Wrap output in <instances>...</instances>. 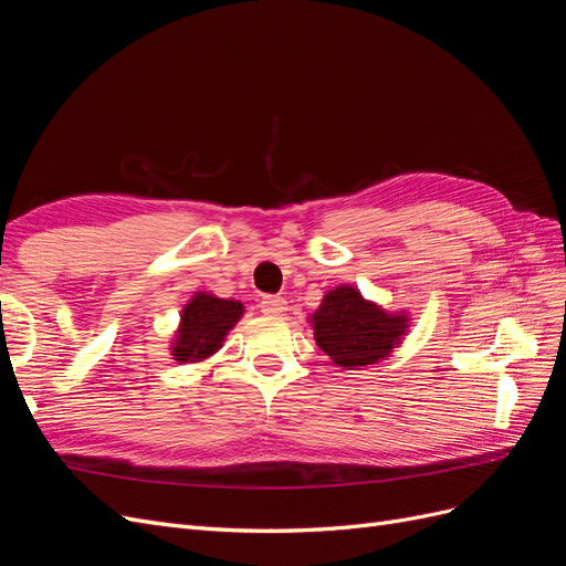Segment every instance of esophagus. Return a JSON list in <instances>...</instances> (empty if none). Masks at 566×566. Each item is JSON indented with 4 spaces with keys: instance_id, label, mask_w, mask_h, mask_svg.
<instances>
[{
    "instance_id": "obj_1",
    "label": "esophagus",
    "mask_w": 566,
    "mask_h": 566,
    "mask_svg": "<svg viewBox=\"0 0 566 566\" xmlns=\"http://www.w3.org/2000/svg\"><path fill=\"white\" fill-rule=\"evenodd\" d=\"M260 310L266 316H283L287 312V302L283 297H276V295H266L260 302Z\"/></svg>"
}]
</instances>
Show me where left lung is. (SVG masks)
Wrapping results in <instances>:
<instances>
[{
  "instance_id": "obj_1",
  "label": "left lung",
  "mask_w": 566,
  "mask_h": 566,
  "mask_svg": "<svg viewBox=\"0 0 566 566\" xmlns=\"http://www.w3.org/2000/svg\"><path fill=\"white\" fill-rule=\"evenodd\" d=\"M316 345L337 368L373 366L401 347L410 328L408 312H385L354 285H337L323 295L310 316Z\"/></svg>"
}]
</instances>
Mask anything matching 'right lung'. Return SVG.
I'll list each match as a JSON object with an SVG mask.
<instances>
[{
	"label": "right lung",
	"instance_id": "1",
	"mask_svg": "<svg viewBox=\"0 0 566 566\" xmlns=\"http://www.w3.org/2000/svg\"><path fill=\"white\" fill-rule=\"evenodd\" d=\"M241 300H221L212 293H196L184 304L181 318L169 342V356L177 364L208 361L221 347L233 325L243 318Z\"/></svg>",
	"mask_w": 566,
	"mask_h": 566
}]
</instances>
